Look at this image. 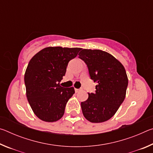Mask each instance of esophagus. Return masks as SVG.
Returning <instances> with one entry per match:
<instances>
[{"instance_id":"34e87169","label":"esophagus","mask_w":153,"mask_h":153,"mask_svg":"<svg viewBox=\"0 0 153 153\" xmlns=\"http://www.w3.org/2000/svg\"><path fill=\"white\" fill-rule=\"evenodd\" d=\"M80 89H77V88H75V91H76V92L77 93V92H79L80 91Z\"/></svg>"}]
</instances>
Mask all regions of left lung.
Listing matches in <instances>:
<instances>
[{
	"label": "left lung",
	"mask_w": 153,
	"mask_h": 153,
	"mask_svg": "<svg viewBox=\"0 0 153 153\" xmlns=\"http://www.w3.org/2000/svg\"><path fill=\"white\" fill-rule=\"evenodd\" d=\"M79 58L98 83L95 93H88V98L81 102L82 113L90 122H104L115 115L125 99L128 84L126 69L112 55L98 49H82Z\"/></svg>",
	"instance_id": "8db88e82"
}]
</instances>
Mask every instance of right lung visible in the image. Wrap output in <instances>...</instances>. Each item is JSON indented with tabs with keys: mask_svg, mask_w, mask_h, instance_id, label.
<instances>
[{
	"mask_svg": "<svg viewBox=\"0 0 153 153\" xmlns=\"http://www.w3.org/2000/svg\"><path fill=\"white\" fill-rule=\"evenodd\" d=\"M81 48L49 46L31 59L25 72L26 97L35 115L44 121L60 120L74 88L60 84L69 61L74 59Z\"/></svg>",
	"mask_w": 153,
	"mask_h": 153,
	"instance_id": "obj_1",
	"label": "right lung"
}]
</instances>
